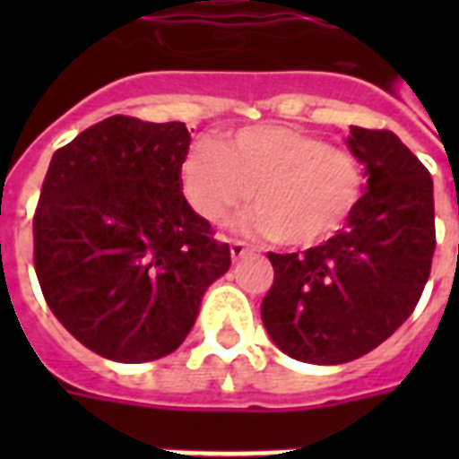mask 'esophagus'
Instances as JSON below:
<instances>
[{
  "label": "esophagus",
  "instance_id": "obj_1",
  "mask_svg": "<svg viewBox=\"0 0 459 459\" xmlns=\"http://www.w3.org/2000/svg\"><path fill=\"white\" fill-rule=\"evenodd\" d=\"M247 252H252V247L245 240H230V257L240 259L245 257Z\"/></svg>",
  "mask_w": 459,
  "mask_h": 459
}]
</instances>
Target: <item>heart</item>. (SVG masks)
<instances>
[{
  "mask_svg": "<svg viewBox=\"0 0 459 459\" xmlns=\"http://www.w3.org/2000/svg\"><path fill=\"white\" fill-rule=\"evenodd\" d=\"M187 204L209 223L255 202L247 226L288 247H312L355 214L364 164L352 150L290 126L243 128L229 145L202 140L180 166Z\"/></svg>",
  "mask_w": 459,
  "mask_h": 459,
  "instance_id": "obj_1",
  "label": "heart"
}]
</instances>
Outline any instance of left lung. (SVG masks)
I'll use <instances>...</instances> for the list:
<instances>
[{"mask_svg":"<svg viewBox=\"0 0 459 459\" xmlns=\"http://www.w3.org/2000/svg\"><path fill=\"white\" fill-rule=\"evenodd\" d=\"M367 193L326 243L269 252L262 321L288 357L342 364L391 338L414 312L436 250L434 180L395 133L352 126Z\"/></svg>","mask_w":459,"mask_h":459,"instance_id":"obj_1","label":"left lung"}]
</instances>
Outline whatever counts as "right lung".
<instances>
[{
  "instance_id": "right-lung-1",
  "label": "right lung",
  "mask_w": 459,
  "mask_h": 459,
  "mask_svg": "<svg viewBox=\"0 0 459 459\" xmlns=\"http://www.w3.org/2000/svg\"><path fill=\"white\" fill-rule=\"evenodd\" d=\"M186 124L109 117L54 152L32 216V259L54 316L114 362L186 341L229 243L187 204Z\"/></svg>"
}]
</instances>
